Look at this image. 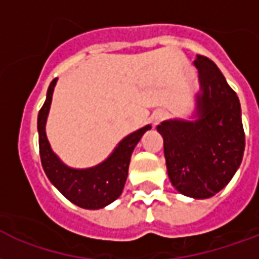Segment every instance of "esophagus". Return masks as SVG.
<instances>
[{"mask_svg":"<svg viewBox=\"0 0 259 259\" xmlns=\"http://www.w3.org/2000/svg\"><path fill=\"white\" fill-rule=\"evenodd\" d=\"M165 117H167V113H165L164 110L154 111V113L152 114V124L156 127L157 124H160V121H163Z\"/></svg>","mask_w":259,"mask_h":259,"instance_id":"1","label":"esophagus"}]
</instances>
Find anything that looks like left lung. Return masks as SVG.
Masks as SVG:
<instances>
[{
    "mask_svg": "<svg viewBox=\"0 0 259 259\" xmlns=\"http://www.w3.org/2000/svg\"><path fill=\"white\" fill-rule=\"evenodd\" d=\"M200 92L192 120L157 125L171 184L179 193L208 199L229 184L243 160L246 137L236 92L212 60L197 55Z\"/></svg>",
    "mask_w": 259,
    "mask_h": 259,
    "instance_id": "1",
    "label": "left lung"
}]
</instances>
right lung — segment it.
<instances>
[{
	"label": "right lung",
	"instance_id": "add662e5",
	"mask_svg": "<svg viewBox=\"0 0 259 259\" xmlns=\"http://www.w3.org/2000/svg\"><path fill=\"white\" fill-rule=\"evenodd\" d=\"M56 81L58 78L52 80L50 84L47 99L39 110L37 121L42 168L51 184L73 204L87 209L103 208L121 196L132 152L143 134L149 131L152 125H145L121 139L110 156L98 165L90 168L69 167L55 154L45 132Z\"/></svg>",
	"mask_w": 259,
	"mask_h": 259
}]
</instances>
